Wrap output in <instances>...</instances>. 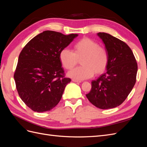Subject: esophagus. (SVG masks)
<instances>
[{
    "mask_svg": "<svg viewBox=\"0 0 147 147\" xmlns=\"http://www.w3.org/2000/svg\"><path fill=\"white\" fill-rule=\"evenodd\" d=\"M72 81L74 82H75V83H81L82 82V81L78 80H75V79H72Z\"/></svg>",
    "mask_w": 147,
    "mask_h": 147,
    "instance_id": "34e87169",
    "label": "esophagus"
}]
</instances>
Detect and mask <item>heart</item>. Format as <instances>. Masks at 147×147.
I'll return each instance as SVG.
<instances>
[{
	"mask_svg": "<svg viewBox=\"0 0 147 147\" xmlns=\"http://www.w3.org/2000/svg\"><path fill=\"white\" fill-rule=\"evenodd\" d=\"M81 59L82 66L68 72V76L75 80H85L91 78L94 73L101 74L106 70L109 64V55L104 47L89 38H83L74 45V52L67 48L62 50L59 60L64 67L72 69Z\"/></svg>",
	"mask_w": 147,
	"mask_h": 147,
	"instance_id": "obj_1",
	"label": "heart"
}]
</instances>
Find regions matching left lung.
Listing matches in <instances>:
<instances>
[{
	"mask_svg": "<svg viewBox=\"0 0 147 147\" xmlns=\"http://www.w3.org/2000/svg\"><path fill=\"white\" fill-rule=\"evenodd\" d=\"M109 55L105 74L91 82V90L86 96L92 104L100 109L121 105L136 82L137 64L131 49L126 43L109 34L99 32Z\"/></svg>",
	"mask_w": 147,
	"mask_h": 147,
	"instance_id": "left-lung-1",
	"label": "left lung"
}]
</instances>
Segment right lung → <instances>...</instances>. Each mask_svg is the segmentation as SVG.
Listing matches in <instances>:
<instances>
[{
	"mask_svg": "<svg viewBox=\"0 0 147 147\" xmlns=\"http://www.w3.org/2000/svg\"><path fill=\"white\" fill-rule=\"evenodd\" d=\"M78 35L43 31L20 53L14 74L16 86L22 100L34 112L50 111L61 99L71 80L64 77L59 53Z\"/></svg>",
	"mask_w": 147,
	"mask_h": 147,
	"instance_id": "right-lung-1",
	"label": "right lung"
}]
</instances>
